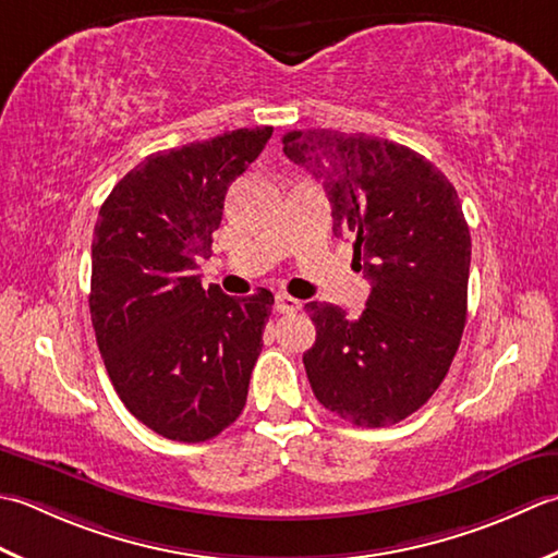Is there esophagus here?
Instances as JSON below:
<instances>
[{"label":"esophagus","instance_id":"1","mask_svg":"<svg viewBox=\"0 0 558 558\" xmlns=\"http://www.w3.org/2000/svg\"><path fill=\"white\" fill-rule=\"evenodd\" d=\"M275 311L277 313H295V311H301V301L293 299V295H289V293H277Z\"/></svg>","mask_w":558,"mask_h":558}]
</instances>
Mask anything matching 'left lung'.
<instances>
[{"instance_id":"obj_1","label":"left lung","mask_w":558,"mask_h":558,"mask_svg":"<svg viewBox=\"0 0 558 558\" xmlns=\"http://www.w3.org/2000/svg\"><path fill=\"white\" fill-rule=\"evenodd\" d=\"M281 142L323 183L335 233L354 238L371 281L354 320L305 303L317 332L303 354L311 388L356 426L402 422L438 390L468 320L472 238L458 192L422 154L380 136L293 130Z\"/></svg>"}]
</instances>
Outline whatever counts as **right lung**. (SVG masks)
Listing matches in <instances>:
<instances>
[{"label":"right lung","instance_id":"add662e5","mask_svg":"<svg viewBox=\"0 0 558 558\" xmlns=\"http://www.w3.org/2000/svg\"><path fill=\"white\" fill-rule=\"evenodd\" d=\"M271 128L156 151L112 187L90 245V323L112 388L158 436L199 442L241 416L275 295L202 289L231 183Z\"/></svg>","mask_w":558,"mask_h":558}]
</instances>
